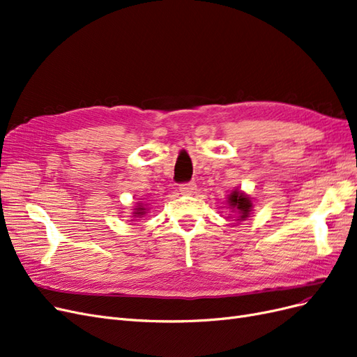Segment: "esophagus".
Instances as JSON below:
<instances>
[{"label":"esophagus","instance_id":"obj_1","mask_svg":"<svg viewBox=\"0 0 357 357\" xmlns=\"http://www.w3.org/2000/svg\"><path fill=\"white\" fill-rule=\"evenodd\" d=\"M195 183L194 182H187V183H181L179 185V191L182 194H192L195 191Z\"/></svg>","mask_w":357,"mask_h":357}]
</instances>
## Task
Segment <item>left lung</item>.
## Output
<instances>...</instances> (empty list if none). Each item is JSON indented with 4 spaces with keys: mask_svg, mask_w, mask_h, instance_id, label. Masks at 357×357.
<instances>
[{
    "mask_svg": "<svg viewBox=\"0 0 357 357\" xmlns=\"http://www.w3.org/2000/svg\"><path fill=\"white\" fill-rule=\"evenodd\" d=\"M228 204L240 215L238 220H245L248 215L252 213V208H253V203L250 200V197L245 195L243 191H236V190L228 195Z\"/></svg>",
    "mask_w": 357,
    "mask_h": 357,
    "instance_id": "8db88e82",
    "label": "left lung"
}]
</instances>
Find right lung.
<instances>
[{
  "label": "right lung",
  "mask_w": 357,
  "mask_h": 357,
  "mask_svg": "<svg viewBox=\"0 0 357 357\" xmlns=\"http://www.w3.org/2000/svg\"><path fill=\"white\" fill-rule=\"evenodd\" d=\"M144 213H145V208H144V207H141V206H138V207L135 208L134 216H135V218H139V216H142Z\"/></svg>",
  "instance_id": "1"
}]
</instances>
